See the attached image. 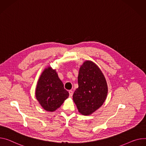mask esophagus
Wrapping results in <instances>:
<instances>
[{
  "label": "esophagus",
  "mask_w": 146,
  "mask_h": 146,
  "mask_svg": "<svg viewBox=\"0 0 146 146\" xmlns=\"http://www.w3.org/2000/svg\"><path fill=\"white\" fill-rule=\"evenodd\" d=\"M69 97H72L73 96V90H69Z\"/></svg>",
  "instance_id": "1"
}]
</instances>
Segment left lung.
<instances>
[{"label":"left lung","mask_w":146,"mask_h":146,"mask_svg":"<svg viewBox=\"0 0 146 146\" xmlns=\"http://www.w3.org/2000/svg\"><path fill=\"white\" fill-rule=\"evenodd\" d=\"M78 84L73 101L79 112L83 115H91L101 107L107 98L108 86L105 78L97 64L87 60L79 70Z\"/></svg>","instance_id":"8db88e82"}]
</instances>
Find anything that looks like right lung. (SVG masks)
<instances>
[{"instance_id":"obj_1","label":"right lung","mask_w":146,"mask_h":146,"mask_svg":"<svg viewBox=\"0 0 146 146\" xmlns=\"http://www.w3.org/2000/svg\"><path fill=\"white\" fill-rule=\"evenodd\" d=\"M69 96L56 70L48 67L39 78L35 90V97L42 107L47 111L53 112L59 108Z\"/></svg>"}]
</instances>
